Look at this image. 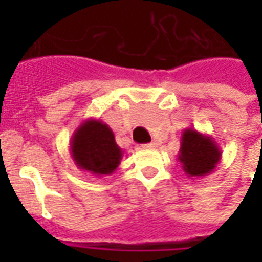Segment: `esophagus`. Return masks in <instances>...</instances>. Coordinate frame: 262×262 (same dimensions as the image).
<instances>
[{
    "instance_id": "34e87169",
    "label": "esophagus",
    "mask_w": 262,
    "mask_h": 262,
    "mask_svg": "<svg viewBox=\"0 0 262 262\" xmlns=\"http://www.w3.org/2000/svg\"><path fill=\"white\" fill-rule=\"evenodd\" d=\"M156 147V143H149V144H144L143 148H145V149H152V148Z\"/></svg>"
}]
</instances>
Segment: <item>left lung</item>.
Segmentation results:
<instances>
[{
    "label": "left lung",
    "instance_id": "1",
    "mask_svg": "<svg viewBox=\"0 0 262 262\" xmlns=\"http://www.w3.org/2000/svg\"><path fill=\"white\" fill-rule=\"evenodd\" d=\"M178 160L187 177L200 178L215 170L222 160V151L213 137L187 127L182 132Z\"/></svg>",
    "mask_w": 262,
    "mask_h": 262
}]
</instances>
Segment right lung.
Instances as JSON below:
<instances>
[{
    "label": "right lung",
    "mask_w": 262,
    "mask_h": 262,
    "mask_svg": "<svg viewBox=\"0 0 262 262\" xmlns=\"http://www.w3.org/2000/svg\"><path fill=\"white\" fill-rule=\"evenodd\" d=\"M69 145L76 166L96 177L113 174L123 155L115 143L111 127L95 118L81 122L72 136Z\"/></svg>",
    "instance_id": "add662e5"
}]
</instances>
